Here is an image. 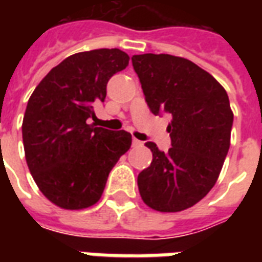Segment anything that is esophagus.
<instances>
[{
	"mask_svg": "<svg viewBox=\"0 0 262 262\" xmlns=\"http://www.w3.org/2000/svg\"><path fill=\"white\" fill-rule=\"evenodd\" d=\"M132 144H133V147H141V145H143V141H140V140H137L136 137H133Z\"/></svg>",
	"mask_w": 262,
	"mask_h": 262,
	"instance_id": "esophagus-1",
	"label": "esophagus"
}]
</instances>
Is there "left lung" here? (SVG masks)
Returning <instances> with one entry per match:
<instances>
[{
  "mask_svg": "<svg viewBox=\"0 0 262 262\" xmlns=\"http://www.w3.org/2000/svg\"><path fill=\"white\" fill-rule=\"evenodd\" d=\"M132 63L149 110L172 118L167 152L145 143L154 159L137 177L140 195L155 211H183L209 193L223 167L234 121L227 92L186 58L141 54Z\"/></svg>",
  "mask_w": 262,
  "mask_h": 262,
  "instance_id": "8db88e82",
  "label": "left lung"
}]
</instances>
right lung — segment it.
<instances>
[{
  "mask_svg": "<svg viewBox=\"0 0 262 262\" xmlns=\"http://www.w3.org/2000/svg\"><path fill=\"white\" fill-rule=\"evenodd\" d=\"M127 65L129 55L119 49L77 53L53 68L28 100L21 126L27 164L39 190L63 209L98 203L130 148V133L88 123L111 76Z\"/></svg>",
  "mask_w": 262,
  "mask_h": 262,
  "instance_id": "1",
  "label": "right lung"
}]
</instances>
